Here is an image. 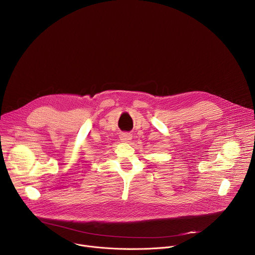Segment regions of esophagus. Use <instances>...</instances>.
<instances>
[{
	"mask_svg": "<svg viewBox=\"0 0 255 255\" xmlns=\"http://www.w3.org/2000/svg\"><path fill=\"white\" fill-rule=\"evenodd\" d=\"M120 139L124 142H128L129 140H131V135L129 133H122L120 135Z\"/></svg>",
	"mask_w": 255,
	"mask_h": 255,
	"instance_id": "34e87169",
	"label": "esophagus"
}]
</instances>
